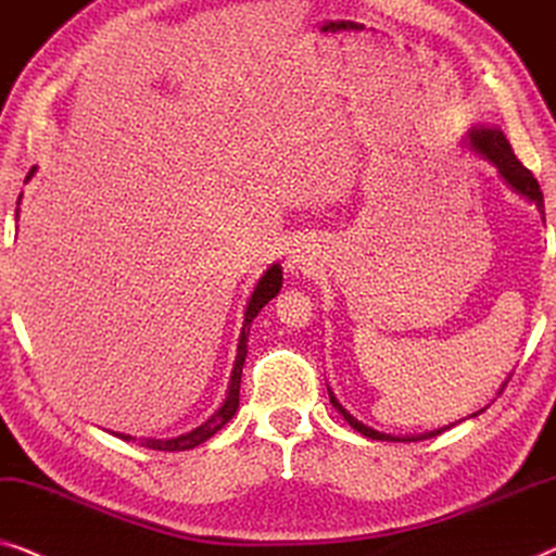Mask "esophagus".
Returning <instances> with one entry per match:
<instances>
[{
    "label": "esophagus",
    "instance_id": "34e87169",
    "mask_svg": "<svg viewBox=\"0 0 556 556\" xmlns=\"http://www.w3.org/2000/svg\"><path fill=\"white\" fill-rule=\"evenodd\" d=\"M312 264H315V254L309 252V247L296 244V247L289 249L287 269L292 271V275H300V271H309Z\"/></svg>",
    "mask_w": 556,
    "mask_h": 556
}]
</instances>
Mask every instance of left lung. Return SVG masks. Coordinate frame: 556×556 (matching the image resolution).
<instances>
[{
	"label": "left lung",
	"instance_id": "obj_1",
	"mask_svg": "<svg viewBox=\"0 0 556 556\" xmlns=\"http://www.w3.org/2000/svg\"><path fill=\"white\" fill-rule=\"evenodd\" d=\"M460 143H464L471 153L479 155L481 161H486L489 166H494L498 178H502V181L509 186V189L516 193V197H521L527 203H534L539 214H542V222H544V197H542V189H539L536 178L531 176V170L523 168L521 161L516 159L514 151H511V146H509V140H506L504 130L498 128V125H481V123L479 125H471V128H468V132L464 136V140H460ZM504 386H506V382H504ZM504 386H502V390H504ZM327 390H330L332 408L338 410L340 416L345 418L348 424L353 426L357 433H363L365 438H372V441H393V443L424 441V438H433L438 433H443L445 428H453L456 424H460V420H456V424H448V426H443V428H433V431H426V433H410V435L382 433V431H378V428H372V426L363 424V420H357L353 413H350L345 405L338 401V395L332 393V388H327ZM479 413H483V408L471 413V416H468V418L479 416Z\"/></svg>",
	"mask_w": 556,
	"mask_h": 556
}]
</instances>
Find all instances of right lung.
<instances>
[{
    "instance_id": "right-lung-1",
    "label": "right lung",
    "mask_w": 556,
    "mask_h": 556,
    "mask_svg": "<svg viewBox=\"0 0 556 556\" xmlns=\"http://www.w3.org/2000/svg\"><path fill=\"white\" fill-rule=\"evenodd\" d=\"M37 166H33L29 170L27 181L35 176ZM25 181V184H27ZM22 201V197H20ZM17 201V206H20ZM17 218H20V208H17ZM281 289V264H271V267L264 271L256 281L252 296H249L247 302V309H244V325H241V334H239V342H237V357H233V367H231V378H229V388H226V397L224 403L218 405L214 410V416L208 420H203L199 428H193L189 433H181V435H174V438H151V435H143V438H136L130 433H118V431H111L113 435L123 438V441H136L143 445V448H153V451H189V448H197L203 441H208L211 435L222 431V428L229 424V420L237 416V408H239V388H241V367H244V359H247V342H249V327H252L254 317L260 315L264 304L269 300H275Z\"/></svg>"
}]
</instances>
